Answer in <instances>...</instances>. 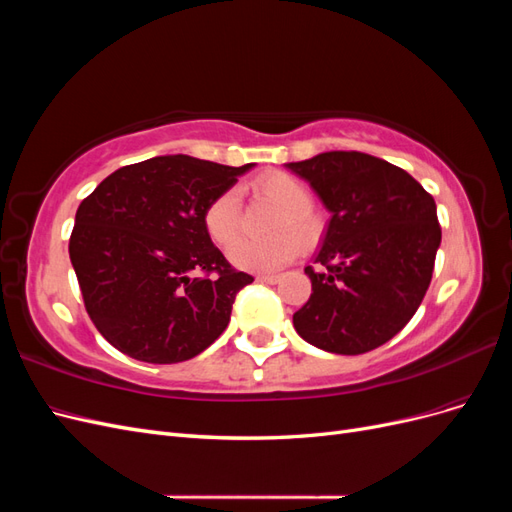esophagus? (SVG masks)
Listing matches in <instances>:
<instances>
[{"instance_id": "esophagus-1", "label": "esophagus", "mask_w": 512, "mask_h": 512, "mask_svg": "<svg viewBox=\"0 0 512 512\" xmlns=\"http://www.w3.org/2000/svg\"><path fill=\"white\" fill-rule=\"evenodd\" d=\"M256 280L262 282V284H277V282H280V275H258Z\"/></svg>"}]
</instances>
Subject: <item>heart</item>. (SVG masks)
<instances>
[{
  "label": "heart",
  "mask_w": 512,
  "mask_h": 512,
  "mask_svg": "<svg viewBox=\"0 0 512 512\" xmlns=\"http://www.w3.org/2000/svg\"><path fill=\"white\" fill-rule=\"evenodd\" d=\"M254 190L280 207L273 222L277 235L271 239H239L230 245L228 260L232 265L269 273L280 269L299 254L301 245H312L320 230V211L312 205L307 183L284 170H269L254 181ZM203 224L211 241L228 245L237 237L241 224V198L235 188H228L215 196L203 213Z\"/></svg>",
  "instance_id": "1"
}]
</instances>
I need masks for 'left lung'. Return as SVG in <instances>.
Masks as SVG:
<instances>
[{
    "label": "left lung",
    "instance_id": "left-lung-1",
    "mask_svg": "<svg viewBox=\"0 0 512 512\" xmlns=\"http://www.w3.org/2000/svg\"><path fill=\"white\" fill-rule=\"evenodd\" d=\"M331 213L312 297L294 312L297 333L335 354L389 342L416 314L442 241L433 196L404 168L361 151H327L286 164Z\"/></svg>",
    "mask_w": 512,
    "mask_h": 512
}]
</instances>
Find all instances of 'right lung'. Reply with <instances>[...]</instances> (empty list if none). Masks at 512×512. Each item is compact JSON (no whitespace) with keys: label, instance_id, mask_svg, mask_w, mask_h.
Instances as JSON below:
<instances>
[{"label":"right lung","instance_id":"add662e5","mask_svg":"<svg viewBox=\"0 0 512 512\" xmlns=\"http://www.w3.org/2000/svg\"><path fill=\"white\" fill-rule=\"evenodd\" d=\"M254 164L158 156L108 175L76 209L70 260L108 344L145 363H181L228 327L254 282L213 245L203 213Z\"/></svg>","mask_w":512,"mask_h":512}]
</instances>
